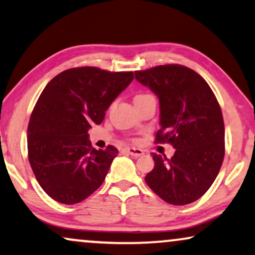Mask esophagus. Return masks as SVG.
I'll use <instances>...</instances> for the list:
<instances>
[{"label": "esophagus", "instance_id": "esophagus-1", "mask_svg": "<svg viewBox=\"0 0 255 255\" xmlns=\"http://www.w3.org/2000/svg\"><path fill=\"white\" fill-rule=\"evenodd\" d=\"M125 151L128 152L131 156H134V157H139L144 153L143 150L137 149V147H127V149H125Z\"/></svg>", "mask_w": 255, "mask_h": 255}]
</instances>
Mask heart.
Segmentation results:
<instances>
[{
	"label": "heart",
	"mask_w": 255,
	"mask_h": 255,
	"mask_svg": "<svg viewBox=\"0 0 255 255\" xmlns=\"http://www.w3.org/2000/svg\"><path fill=\"white\" fill-rule=\"evenodd\" d=\"M146 97H149V94H138V96L134 97V100H138V99H143V98H146Z\"/></svg>",
	"instance_id": "obj_1"
}]
</instances>
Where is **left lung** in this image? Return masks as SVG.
I'll return each instance as SVG.
<instances>
[{
  "instance_id": "1",
  "label": "left lung",
  "mask_w": 255,
  "mask_h": 255,
  "mask_svg": "<svg viewBox=\"0 0 255 255\" xmlns=\"http://www.w3.org/2000/svg\"><path fill=\"white\" fill-rule=\"evenodd\" d=\"M138 83L159 99L157 143H170L171 158L152 153L146 184L165 202L183 206L199 200L218 176L225 156V124L214 93L196 72L181 65L136 71Z\"/></svg>"
}]
</instances>
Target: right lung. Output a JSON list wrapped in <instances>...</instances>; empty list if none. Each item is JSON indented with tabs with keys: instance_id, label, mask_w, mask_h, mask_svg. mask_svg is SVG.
<instances>
[{
	"instance_id": "1",
	"label": "right lung",
	"mask_w": 255,
	"mask_h": 255,
	"mask_svg": "<svg viewBox=\"0 0 255 255\" xmlns=\"http://www.w3.org/2000/svg\"><path fill=\"white\" fill-rule=\"evenodd\" d=\"M132 80V72L77 67L47 84L31 112L27 143L34 175L53 200L79 203L102 185L118 150L94 149L89 130Z\"/></svg>"
}]
</instances>
